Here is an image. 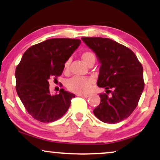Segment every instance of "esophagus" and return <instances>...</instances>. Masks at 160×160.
Here are the masks:
<instances>
[{
	"label": "esophagus",
	"instance_id": "obj_1",
	"mask_svg": "<svg viewBox=\"0 0 160 160\" xmlns=\"http://www.w3.org/2000/svg\"><path fill=\"white\" fill-rule=\"evenodd\" d=\"M77 95L80 97H83V98H88V97H89L88 94H77Z\"/></svg>",
	"mask_w": 160,
	"mask_h": 160
}]
</instances>
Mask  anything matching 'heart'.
I'll return each mask as SVG.
<instances>
[{
	"label": "heart",
	"instance_id": "heart-1",
	"mask_svg": "<svg viewBox=\"0 0 160 160\" xmlns=\"http://www.w3.org/2000/svg\"><path fill=\"white\" fill-rule=\"evenodd\" d=\"M82 59L87 65L95 60V57L92 52L90 51H85L82 54ZM70 61L68 60L64 65V69L67 71L69 68ZM93 84V79L90 77H87V76H73L70 79L67 81L66 86L68 89L72 92L78 93V94H82V93L88 92L90 90L91 87Z\"/></svg>",
	"mask_w": 160,
	"mask_h": 160
}]
</instances>
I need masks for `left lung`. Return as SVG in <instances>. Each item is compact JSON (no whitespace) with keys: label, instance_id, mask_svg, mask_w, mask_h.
I'll return each mask as SVG.
<instances>
[{"label":"left lung","instance_id":"obj_1","mask_svg":"<svg viewBox=\"0 0 160 160\" xmlns=\"http://www.w3.org/2000/svg\"><path fill=\"white\" fill-rule=\"evenodd\" d=\"M101 63L97 85L106 93L94 115L107 123H119L133 112L144 89L143 68L132 50L111 39L82 37Z\"/></svg>","mask_w":160,"mask_h":160}]
</instances>
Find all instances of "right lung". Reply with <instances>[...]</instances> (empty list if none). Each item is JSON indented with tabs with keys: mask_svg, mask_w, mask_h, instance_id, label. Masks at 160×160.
Listing matches in <instances>:
<instances>
[{
	"mask_svg": "<svg viewBox=\"0 0 160 160\" xmlns=\"http://www.w3.org/2000/svg\"><path fill=\"white\" fill-rule=\"evenodd\" d=\"M78 39H49L30 47L15 70L16 90L28 114L37 121L51 123L62 118L75 95L59 90L51 95L48 80L61 76L65 63L78 48Z\"/></svg>",
	"mask_w": 160,
	"mask_h": 160,
	"instance_id": "1",
	"label": "right lung"
}]
</instances>
